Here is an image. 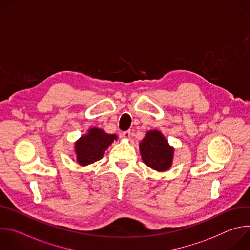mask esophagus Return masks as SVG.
I'll use <instances>...</instances> for the list:
<instances>
[{"mask_svg": "<svg viewBox=\"0 0 250 250\" xmlns=\"http://www.w3.org/2000/svg\"><path fill=\"white\" fill-rule=\"evenodd\" d=\"M130 135H131V132L129 130L123 132V137L125 139H130Z\"/></svg>", "mask_w": 250, "mask_h": 250, "instance_id": "34e87169", "label": "esophagus"}]
</instances>
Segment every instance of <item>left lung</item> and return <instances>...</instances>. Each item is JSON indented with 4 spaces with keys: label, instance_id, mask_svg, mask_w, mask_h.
I'll return each instance as SVG.
<instances>
[{
    "label": "left lung",
    "instance_id": "obj_1",
    "mask_svg": "<svg viewBox=\"0 0 250 250\" xmlns=\"http://www.w3.org/2000/svg\"><path fill=\"white\" fill-rule=\"evenodd\" d=\"M139 151L142 161L157 172L168 171L172 165L174 147L157 129L146 131L144 139L139 142Z\"/></svg>",
    "mask_w": 250,
    "mask_h": 250
}]
</instances>
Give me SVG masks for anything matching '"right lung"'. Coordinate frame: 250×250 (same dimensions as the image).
I'll return each instance as SVG.
<instances>
[{"label": "right lung", "instance_id": "obj_1", "mask_svg": "<svg viewBox=\"0 0 250 250\" xmlns=\"http://www.w3.org/2000/svg\"><path fill=\"white\" fill-rule=\"evenodd\" d=\"M117 139V134L106 133L102 128H89L74 144L77 162L81 166H87L102 159L104 151Z\"/></svg>", "mask_w": 250, "mask_h": 250}]
</instances>
